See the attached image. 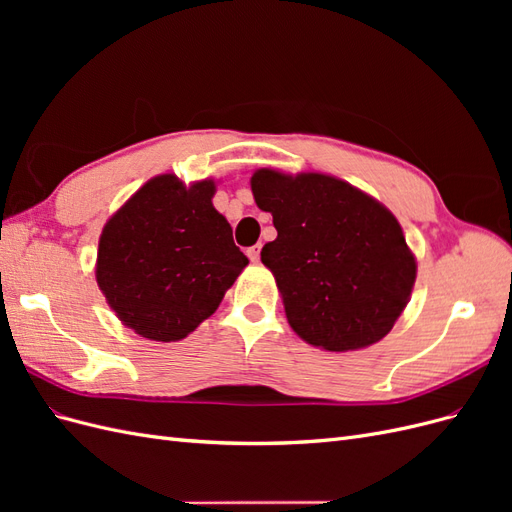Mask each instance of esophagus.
<instances>
[{"label": "esophagus", "mask_w": 512, "mask_h": 512, "mask_svg": "<svg viewBox=\"0 0 512 512\" xmlns=\"http://www.w3.org/2000/svg\"><path fill=\"white\" fill-rule=\"evenodd\" d=\"M247 256H250L252 262H258V260H260V245L250 247V250H247Z\"/></svg>", "instance_id": "34e87169"}]
</instances>
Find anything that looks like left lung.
Instances as JSON below:
<instances>
[{"label": "left lung", "instance_id": "left-lung-1", "mask_svg": "<svg viewBox=\"0 0 512 512\" xmlns=\"http://www.w3.org/2000/svg\"><path fill=\"white\" fill-rule=\"evenodd\" d=\"M256 205L273 215L277 239L260 260L275 275L290 327L329 352L380 342L408 305L416 260L395 215L329 175L252 177Z\"/></svg>", "mask_w": 512, "mask_h": 512}]
</instances>
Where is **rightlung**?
<instances>
[{
	"label": "right lung",
	"mask_w": 512,
	"mask_h": 512,
	"mask_svg": "<svg viewBox=\"0 0 512 512\" xmlns=\"http://www.w3.org/2000/svg\"><path fill=\"white\" fill-rule=\"evenodd\" d=\"M215 183L190 188L175 175L147 181L111 220L96 280L117 318L156 342H177L209 318L250 260L211 198Z\"/></svg>",
	"instance_id": "right-lung-1"
}]
</instances>
